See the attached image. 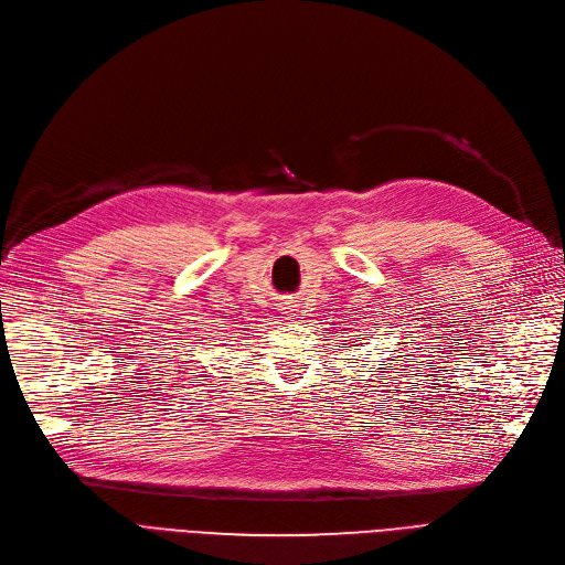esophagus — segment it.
Segmentation results:
<instances>
[{
	"mask_svg": "<svg viewBox=\"0 0 565 565\" xmlns=\"http://www.w3.org/2000/svg\"><path fill=\"white\" fill-rule=\"evenodd\" d=\"M281 311H284V316H286L288 320H290V318H298V305L290 302V300L281 302Z\"/></svg>",
	"mask_w": 565,
	"mask_h": 565,
	"instance_id": "34e87169",
	"label": "esophagus"
}]
</instances>
